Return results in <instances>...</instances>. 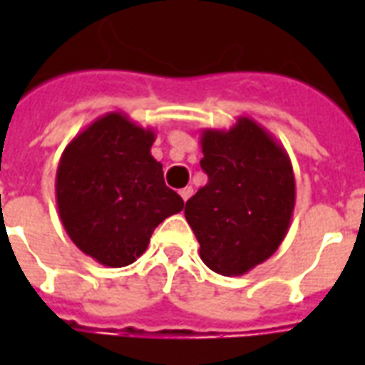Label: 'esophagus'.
Listing matches in <instances>:
<instances>
[{"mask_svg": "<svg viewBox=\"0 0 365 365\" xmlns=\"http://www.w3.org/2000/svg\"><path fill=\"white\" fill-rule=\"evenodd\" d=\"M191 195H193V187H189V185H187V187L180 189V197H182L183 200H187Z\"/></svg>", "mask_w": 365, "mask_h": 365, "instance_id": "obj_1", "label": "esophagus"}]
</instances>
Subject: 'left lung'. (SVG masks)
<instances>
[{
	"instance_id": "8db88e82",
	"label": "left lung",
	"mask_w": 365,
	"mask_h": 365,
	"mask_svg": "<svg viewBox=\"0 0 365 365\" xmlns=\"http://www.w3.org/2000/svg\"><path fill=\"white\" fill-rule=\"evenodd\" d=\"M200 148L208 183L185 202V220L205 265L239 277L269 259L288 233L295 206L292 160L248 117L229 130H202Z\"/></svg>"
}]
</instances>
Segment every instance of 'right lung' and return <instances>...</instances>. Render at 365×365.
<instances>
[{"instance_id": "1", "label": "right lung", "mask_w": 365, "mask_h": 365, "mask_svg": "<svg viewBox=\"0 0 365 365\" xmlns=\"http://www.w3.org/2000/svg\"><path fill=\"white\" fill-rule=\"evenodd\" d=\"M155 132L119 111L79 132L60 157L56 205L66 233L106 267H126L148 250L155 227L182 212L151 155Z\"/></svg>"}]
</instances>
